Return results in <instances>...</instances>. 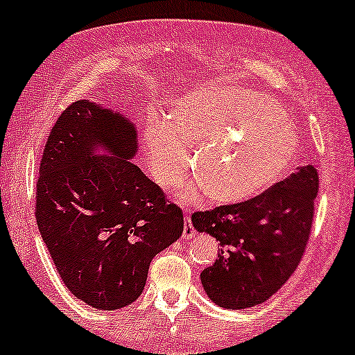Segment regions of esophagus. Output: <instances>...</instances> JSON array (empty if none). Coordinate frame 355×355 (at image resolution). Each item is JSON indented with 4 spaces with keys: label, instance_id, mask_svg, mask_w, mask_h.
Returning <instances> with one entry per match:
<instances>
[{
    "label": "esophagus",
    "instance_id": "obj_1",
    "mask_svg": "<svg viewBox=\"0 0 355 355\" xmlns=\"http://www.w3.org/2000/svg\"><path fill=\"white\" fill-rule=\"evenodd\" d=\"M182 236H184V239H191V237L196 236V230H193L191 216H189V215L184 216V232H182Z\"/></svg>",
    "mask_w": 355,
    "mask_h": 355
}]
</instances>
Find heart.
<instances>
[{
	"label": "heart",
	"mask_w": 355,
	"mask_h": 355,
	"mask_svg": "<svg viewBox=\"0 0 355 355\" xmlns=\"http://www.w3.org/2000/svg\"><path fill=\"white\" fill-rule=\"evenodd\" d=\"M197 200L241 203L275 186L293 164L297 137L283 110L268 96L241 87L196 92L174 106L168 125L155 123L144 135L148 171L164 189L181 187L191 169Z\"/></svg>",
	"instance_id": "b5f03b06"
}]
</instances>
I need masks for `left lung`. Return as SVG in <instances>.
<instances>
[{
  "mask_svg": "<svg viewBox=\"0 0 355 355\" xmlns=\"http://www.w3.org/2000/svg\"><path fill=\"white\" fill-rule=\"evenodd\" d=\"M318 187L317 169L307 164L250 200L193 213V227L221 247L200 275L213 302L249 309L283 288L307 247Z\"/></svg>",
  "mask_w": 355,
  "mask_h": 355,
  "instance_id": "1",
  "label": "left lung"
}]
</instances>
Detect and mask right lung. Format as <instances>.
<instances>
[{
	"label": "right lung",
	"mask_w": 355,
	"mask_h": 355,
	"mask_svg": "<svg viewBox=\"0 0 355 355\" xmlns=\"http://www.w3.org/2000/svg\"><path fill=\"white\" fill-rule=\"evenodd\" d=\"M96 146L113 157H96ZM137 132L124 116L79 100L48 135L35 218L62 283L100 310L132 304L150 261L184 231L182 210L130 163Z\"/></svg>",
	"instance_id": "right-lung-1"
}]
</instances>
